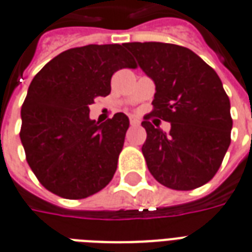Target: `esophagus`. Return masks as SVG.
<instances>
[{
    "label": "esophagus",
    "instance_id": "obj_1",
    "mask_svg": "<svg viewBox=\"0 0 252 252\" xmlns=\"http://www.w3.org/2000/svg\"><path fill=\"white\" fill-rule=\"evenodd\" d=\"M129 124H131L132 126H139V124H140V121H139V119H136V117H129Z\"/></svg>",
    "mask_w": 252,
    "mask_h": 252
}]
</instances>
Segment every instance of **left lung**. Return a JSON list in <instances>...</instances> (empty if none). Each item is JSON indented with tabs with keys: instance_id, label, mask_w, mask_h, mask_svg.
Segmentation results:
<instances>
[{
	"instance_id": "left-lung-1",
	"label": "left lung",
	"mask_w": 252,
	"mask_h": 252,
	"mask_svg": "<svg viewBox=\"0 0 252 252\" xmlns=\"http://www.w3.org/2000/svg\"><path fill=\"white\" fill-rule=\"evenodd\" d=\"M157 86L153 112L142 123V153L159 184L174 190L205 185L221 166L231 143V105L216 71L186 47L170 43H126ZM172 124L166 134L150 118Z\"/></svg>"
}]
</instances>
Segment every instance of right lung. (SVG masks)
<instances>
[{"label": "right lung", "instance_id": "right-lung-1", "mask_svg": "<svg viewBox=\"0 0 252 252\" xmlns=\"http://www.w3.org/2000/svg\"><path fill=\"white\" fill-rule=\"evenodd\" d=\"M121 68H136L126 44H89L59 54L32 79L20 139L31 170L54 194L81 200L113 178L129 120L116 113L97 124L89 105L110 93Z\"/></svg>", "mask_w": 252, "mask_h": 252}]
</instances>
